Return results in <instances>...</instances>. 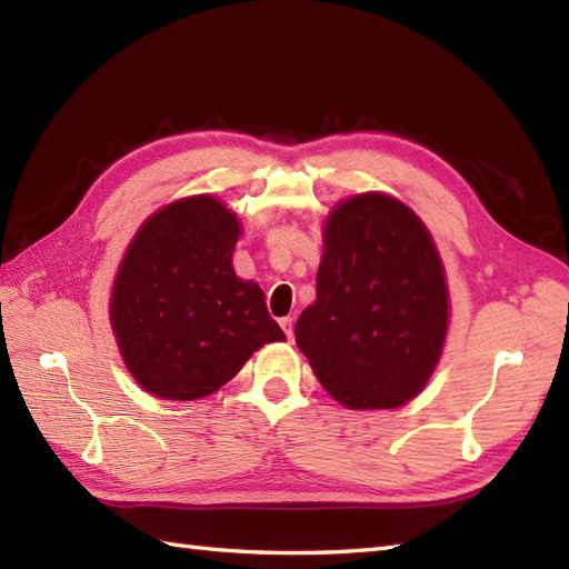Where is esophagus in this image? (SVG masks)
Returning <instances> with one entry per match:
<instances>
[{"label":"esophagus","instance_id":"1","mask_svg":"<svg viewBox=\"0 0 569 569\" xmlns=\"http://www.w3.org/2000/svg\"><path fill=\"white\" fill-rule=\"evenodd\" d=\"M278 322H281V328L288 335V340H293V318H281Z\"/></svg>","mask_w":569,"mask_h":569}]
</instances>
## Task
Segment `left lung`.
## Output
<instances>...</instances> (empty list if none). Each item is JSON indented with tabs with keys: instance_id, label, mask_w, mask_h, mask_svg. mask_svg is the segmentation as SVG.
I'll list each match as a JSON object with an SVG mask.
<instances>
[{
	"instance_id": "8db88e82",
	"label": "left lung",
	"mask_w": 569,
	"mask_h": 569,
	"mask_svg": "<svg viewBox=\"0 0 569 569\" xmlns=\"http://www.w3.org/2000/svg\"><path fill=\"white\" fill-rule=\"evenodd\" d=\"M442 261L403 202L367 192L325 224L316 303L296 342L318 381L347 408H396L418 396L447 332Z\"/></svg>"
}]
</instances>
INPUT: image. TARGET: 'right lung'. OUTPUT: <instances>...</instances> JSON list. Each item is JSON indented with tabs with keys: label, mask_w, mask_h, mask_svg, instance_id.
Segmentation results:
<instances>
[{
	"label": "right lung",
	"mask_w": 569,
	"mask_h": 569,
	"mask_svg": "<svg viewBox=\"0 0 569 569\" xmlns=\"http://www.w3.org/2000/svg\"><path fill=\"white\" fill-rule=\"evenodd\" d=\"M239 232L222 202L198 196L151 214L131 239L110 316L124 365L149 393L210 396L259 347L286 340L261 288L232 269Z\"/></svg>",
	"instance_id": "add662e5"
}]
</instances>
